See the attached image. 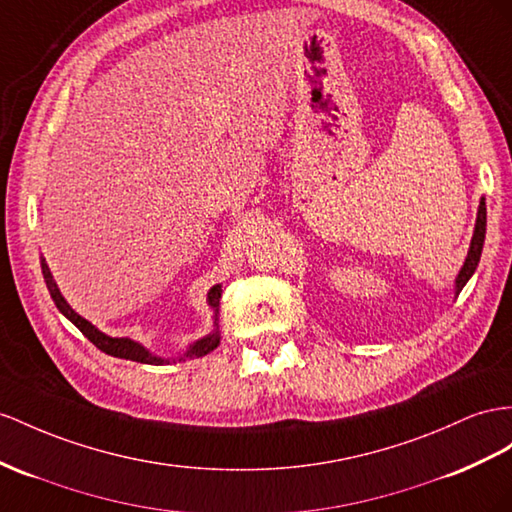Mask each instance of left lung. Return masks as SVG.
<instances>
[{
	"mask_svg": "<svg viewBox=\"0 0 512 512\" xmlns=\"http://www.w3.org/2000/svg\"><path fill=\"white\" fill-rule=\"evenodd\" d=\"M484 233H487V205H484V199H480L474 238H471L467 259H465V264H463L461 272H458V277H456V294H461L465 283L471 279V274H474L476 268H478V261H480V255H482V244H484Z\"/></svg>",
	"mask_w": 512,
	"mask_h": 512,
	"instance_id": "obj_1",
	"label": "left lung"
}]
</instances>
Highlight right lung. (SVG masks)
<instances>
[{
	"instance_id": "obj_1",
	"label": "right lung",
	"mask_w": 512,
	"mask_h": 512,
	"mask_svg": "<svg viewBox=\"0 0 512 512\" xmlns=\"http://www.w3.org/2000/svg\"><path fill=\"white\" fill-rule=\"evenodd\" d=\"M41 268H43V277H45V283H47V290H49L51 298H54V303H56V307L60 309L62 316H67V318L77 326V329H80V331L84 333V337H88L90 342H93L101 352H106V355H112V357H119V359H129V361L149 363V365H162V363H164V359L151 355V352H149L147 348H144V346L138 344V342H134V339H127V337H110V335H106V333H101L99 329H95L93 324H90L88 320H84V318L80 316V313H75V311L69 307L67 300H64V296L60 294L54 277H51V270H49V266L45 264V259H41ZM220 294H222V285H214L212 290H209V294H207V303H209V307L214 309V326H216V331L205 335L203 339H199V342H194V344L188 348L186 355L179 357V361L186 359V357H190V359H192V357H205L207 352H212V350L220 344V333H218V305H220Z\"/></svg>"
}]
</instances>
